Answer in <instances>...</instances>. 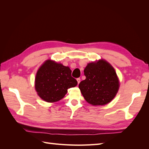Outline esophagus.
<instances>
[{
	"label": "esophagus",
	"mask_w": 149,
	"mask_h": 149,
	"mask_svg": "<svg viewBox=\"0 0 149 149\" xmlns=\"http://www.w3.org/2000/svg\"><path fill=\"white\" fill-rule=\"evenodd\" d=\"M76 80H77L78 84H79V83H80V81H81V79H80V78H77V79H76Z\"/></svg>",
	"instance_id": "esophagus-1"
}]
</instances>
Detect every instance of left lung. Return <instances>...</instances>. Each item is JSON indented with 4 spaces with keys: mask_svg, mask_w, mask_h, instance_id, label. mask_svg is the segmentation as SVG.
<instances>
[{
    "mask_svg": "<svg viewBox=\"0 0 149 149\" xmlns=\"http://www.w3.org/2000/svg\"><path fill=\"white\" fill-rule=\"evenodd\" d=\"M86 79L79 84L85 100L93 106L111 102L118 93L119 81L116 71L104 60L89 63L84 70Z\"/></svg>",
    "mask_w": 149,
    "mask_h": 149,
    "instance_id": "1",
    "label": "left lung"
}]
</instances>
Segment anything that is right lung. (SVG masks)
I'll return each mask as SVG.
<instances>
[{
	"label": "right lung",
	"instance_id": "add662e5",
	"mask_svg": "<svg viewBox=\"0 0 149 149\" xmlns=\"http://www.w3.org/2000/svg\"><path fill=\"white\" fill-rule=\"evenodd\" d=\"M68 66L48 60L40 66L35 77V88L38 95L48 102H55L64 97L68 89L77 85Z\"/></svg>",
	"mask_w": 149,
	"mask_h": 149
}]
</instances>
